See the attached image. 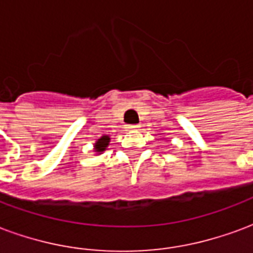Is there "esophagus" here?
<instances>
[{"label":"esophagus","instance_id":"34e87169","mask_svg":"<svg viewBox=\"0 0 253 253\" xmlns=\"http://www.w3.org/2000/svg\"><path fill=\"white\" fill-rule=\"evenodd\" d=\"M127 128H130V130H138L139 126L138 125H132V126H127Z\"/></svg>","mask_w":253,"mask_h":253}]
</instances>
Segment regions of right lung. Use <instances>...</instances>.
<instances>
[{
    "instance_id": "1",
    "label": "right lung",
    "mask_w": 253,
    "mask_h": 253,
    "mask_svg": "<svg viewBox=\"0 0 253 253\" xmlns=\"http://www.w3.org/2000/svg\"><path fill=\"white\" fill-rule=\"evenodd\" d=\"M111 142V138L110 135H107V134H104V135H101V137L94 142L93 145V152L96 153V156L97 154H103L107 150V148H108V145H110Z\"/></svg>"
}]
</instances>
